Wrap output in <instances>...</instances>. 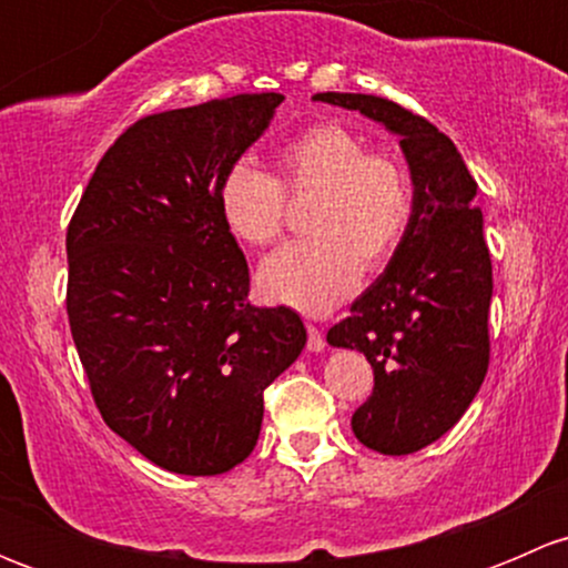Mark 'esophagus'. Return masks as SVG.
Returning a JSON list of instances; mask_svg holds the SVG:
<instances>
[{
    "instance_id": "obj_1",
    "label": "esophagus",
    "mask_w": 568,
    "mask_h": 568,
    "mask_svg": "<svg viewBox=\"0 0 568 568\" xmlns=\"http://www.w3.org/2000/svg\"><path fill=\"white\" fill-rule=\"evenodd\" d=\"M307 348H311L313 354H321L326 348L324 332H321L318 326H313V324H307Z\"/></svg>"
}]
</instances>
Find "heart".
Segmentation results:
<instances>
[{"label":"heart","mask_w":568,"mask_h":568,"mask_svg":"<svg viewBox=\"0 0 568 568\" xmlns=\"http://www.w3.org/2000/svg\"><path fill=\"white\" fill-rule=\"evenodd\" d=\"M313 197L311 242L268 255L257 288L274 305L324 316L341 305L365 268H382L412 220V181L398 159L368 153L341 123L302 131L277 153V178L236 162L220 181L216 203L227 233L247 247L277 242L285 194Z\"/></svg>","instance_id":"heart-1"}]
</instances>
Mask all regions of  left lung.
<instances>
[{"label": "left lung", "instance_id": "8db88e82", "mask_svg": "<svg viewBox=\"0 0 568 568\" xmlns=\"http://www.w3.org/2000/svg\"><path fill=\"white\" fill-rule=\"evenodd\" d=\"M398 136L412 181V220L385 272L326 332L332 348H357L374 368V395L354 412L365 448L406 456L448 434L489 365L491 261L478 183L454 142L387 99L316 93Z\"/></svg>", "mask_w": 568, "mask_h": 568}]
</instances>
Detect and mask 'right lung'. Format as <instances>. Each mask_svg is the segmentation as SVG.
Segmentation results:
<instances>
[{
    "label": "right lung",
    "instance_id": "add662e5",
    "mask_svg": "<svg viewBox=\"0 0 568 568\" xmlns=\"http://www.w3.org/2000/svg\"><path fill=\"white\" fill-rule=\"evenodd\" d=\"M280 104L244 93L136 120L68 227V321L95 406L168 473L222 475L247 459L263 390L307 343L291 307L247 302V261L216 203Z\"/></svg>",
    "mask_w": 568,
    "mask_h": 568
}]
</instances>
